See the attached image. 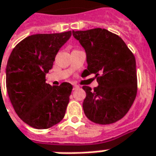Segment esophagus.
<instances>
[{"mask_svg": "<svg viewBox=\"0 0 156 156\" xmlns=\"http://www.w3.org/2000/svg\"><path fill=\"white\" fill-rule=\"evenodd\" d=\"M79 87H79V86H77V85H74V87H73V89H74V90H76V89H78V88H79Z\"/></svg>", "mask_w": 156, "mask_h": 156, "instance_id": "esophagus-1", "label": "esophagus"}]
</instances>
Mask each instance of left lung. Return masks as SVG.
Segmentation results:
<instances>
[{
  "mask_svg": "<svg viewBox=\"0 0 156 156\" xmlns=\"http://www.w3.org/2000/svg\"><path fill=\"white\" fill-rule=\"evenodd\" d=\"M87 54V69L81 76L94 74L99 86H83V110L87 118L99 124H110L128 112L137 93L136 59L119 36L94 28L73 31Z\"/></svg>",
  "mask_w": 156,
  "mask_h": 156,
  "instance_id": "obj_1",
  "label": "left lung"
}]
</instances>
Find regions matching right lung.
<instances>
[{
  "label": "right lung",
  "mask_w": 156,
  "mask_h": 156,
  "mask_svg": "<svg viewBox=\"0 0 156 156\" xmlns=\"http://www.w3.org/2000/svg\"><path fill=\"white\" fill-rule=\"evenodd\" d=\"M70 37L71 31L31 35L13 48L8 58V97L18 116L35 129L51 128L65 115L73 87L69 82L51 86L45 82V76Z\"/></svg>",
  "instance_id": "1"
}]
</instances>
